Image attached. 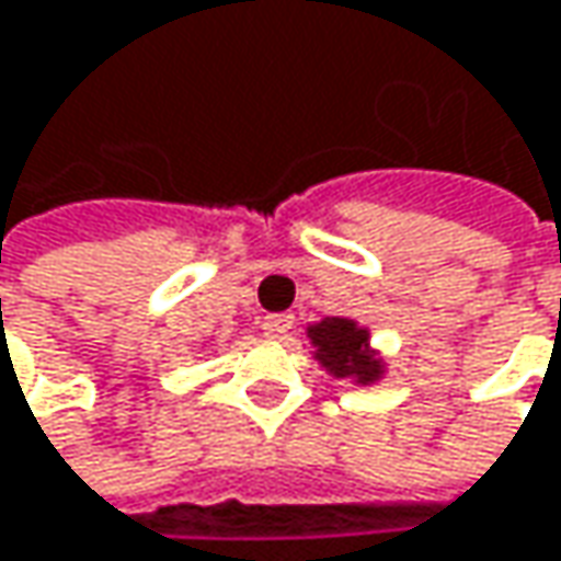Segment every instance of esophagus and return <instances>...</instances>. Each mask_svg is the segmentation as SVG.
I'll list each match as a JSON object with an SVG mask.
<instances>
[{
    "label": "esophagus",
    "instance_id": "1",
    "mask_svg": "<svg viewBox=\"0 0 561 561\" xmlns=\"http://www.w3.org/2000/svg\"><path fill=\"white\" fill-rule=\"evenodd\" d=\"M261 329H264V335H271V339H287V335H290V329H294V316H287V313L267 316Z\"/></svg>",
    "mask_w": 561,
    "mask_h": 561
}]
</instances>
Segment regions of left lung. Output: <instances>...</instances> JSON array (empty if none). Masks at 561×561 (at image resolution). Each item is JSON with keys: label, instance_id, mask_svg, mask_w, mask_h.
Wrapping results in <instances>:
<instances>
[{"label": "left lung", "instance_id": "1", "mask_svg": "<svg viewBox=\"0 0 561 561\" xmlns=\"http://www.w3.org/2000/svg\"><path fill=\"white\" fill-rule=\"evenodd\" d=\"M313 342L319 345V362L335 371L339 378L358 375V381H375L378 378V362L365 355L368 332L358 329L348 319H322L310 329Z\"/></svg>", "mask_w": 561, "mask_h": 561}]
</instances>
